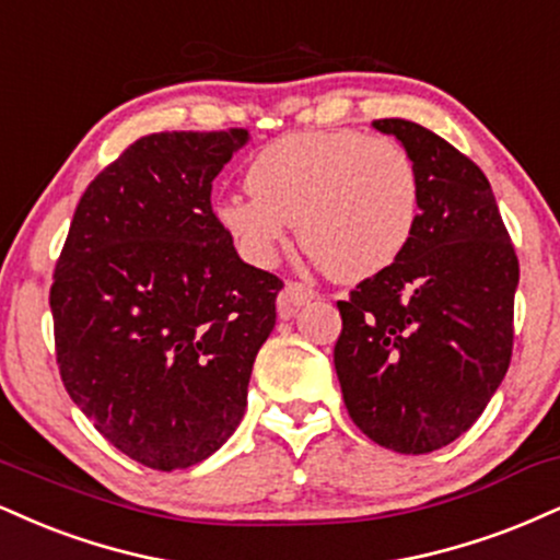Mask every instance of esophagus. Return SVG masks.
<instances>
[{
  "instance_id": "obj_1",
  "label": "esophagus",
  "mask_w": 560,
  "mask_h": 560,
  "mask_svg": "<svg viewBox=\"0 0 560 560\" xmlns=\"http://www.w3.org/2000/svg\"><path fill=\"white\" fill-rule=\"evenodd\" d=\"M310 300H315L313 289L300 284V281H289V284L279 292V298H276V310H279L281 318H292V315L298 313L302 305H307Z\"/></svg>"
}]
</instances>
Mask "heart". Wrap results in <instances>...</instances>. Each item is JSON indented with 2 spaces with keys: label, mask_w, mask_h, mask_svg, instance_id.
<instances>
[{
  "label": "heart",
  "mask_w": 560,
  "mask_h": 560,
  "mask_svg": "<svg viewBox=\"0 0 560 560\" xmlns=\"http://www.w3.org/2000/svg\"><path fill=\"white\" fill-rule=\"evenodd\" d=\"M247 190L213 203V221L255 266H271L292 224L334 279L386 271L412 242L422 179L412 153L357 130L292 132L255 153Z\"/></svg>",
  "instance_id": "heart-1"
}]
</instances>
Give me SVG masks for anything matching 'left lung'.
I'll return each mask as SVG.
<instances>
[{
  "label": "left lung",
  "mask_w": 560,
  "mask_h": 560,
  "mask_svg": "<svg viewBox=\"0 0 560 560\" xmlns=\"http://www.w3.org/2000/svg\"><path fill=\"white\" fill-rule=\"evenodd\" d=\"M373 127L412 153L422 213L401 258L339 302L334 365L370 441L430 454L475 425L506 375L518 260L475 161L409 119Z\"/></svg>",
  "instance_id": "obj_1"
}]
</instances>
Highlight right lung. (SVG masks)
<instances>
[{
	"mask_svg": "<svg viewBox=\"0 0 560 560\" xmlns=\"http://www.w3.org/2000/svg\"><path fill=\"white\" fill-rule=\"evenodd\" d=\"M247 130L153 132L88 185L49 305L67 394L114 448L161 472L240 425L281 279L213 221L211 182Z\"/></svg>",
	"mask_w": 560,
	"mask_h": 560,
	"instance_id": "add662e5",
	"label": "right lung"
}]
</instances>
